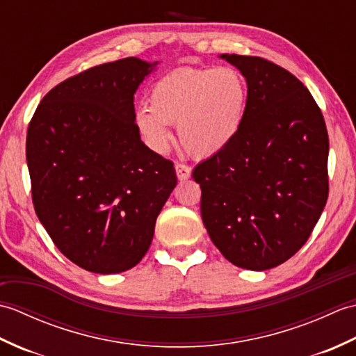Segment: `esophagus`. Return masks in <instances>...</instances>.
I'll use <instances>...</instances> for the list:
<instances>
[{"mask_svg": "<svg viewBox=\"0 0 356 356\" xmlns=\"http://www.w3.org/2000/svg\"><path fill=\"white\" fill-rule=\"evenodd\" d=\"M174 168H176V172H177V177L180 180H186L188 177L191 176V168L188 166L186 163H180L177 162L176 165H174Z\"/></svg>", "mask_w": 356, "mask_h": 356, "instance_id": "obj_1", "label": "esophagus"}]
</instances>
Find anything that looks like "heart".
<instances>
[{
    "mask_svg": "<svg viewBox=\"0 0 356 356\" xmlns=\"http://www.w3.org/2000/svg\"><path fill=\"white\" fill-rule=\"evenodd\" d=\"M246 97L245 79L231 67H182L154 82L149 110L138 111L136 120L156 151L162 153L171 142L166 124H177L180 145L194 157H211L236 139Z\"/></svg>",
    "mask_w": 356,
    "mask_h": 356,
    "instance_id": "1",
    "label": "heart"
}]
</instances>
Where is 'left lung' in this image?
<instances>
[{
  "instance_id": "8db88e82",
  "label": "left lung",
  "mask_w": 356,
  "mask_h": 356,
  "mask_svg": "<svg viewBox=\"0 0 356 356\" xmlns=\"http://www.w3.org/2000/svg\"><path fill=\"white\" fill-rule=\"evenodd\" d=\"M246 78L245 119L220 153L200 162L203 225L232 264L266 270L300 251L329 194V136L303 82L260 56L222 55Z\"/></svg>"
}]
</instances>
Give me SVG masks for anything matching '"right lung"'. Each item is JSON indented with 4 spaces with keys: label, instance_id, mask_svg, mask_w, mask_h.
<instances>
[{
    "label": "right lung",
    "instance_id": "1",
    "mask_svg": "<svg viewBox=\"0 0 356 356\" xmlns=\"http://www.w3.org/2000/svg\"><path fill=\"white\" fill-rule=\"evenodd\" d=\"M151 67L125 58L74 74L42 97L29 124L36 216L59 251L95 274L142 260L177 184L174 163L140 140L134 122V93Z\"/></svg>",
    "mask_w": 356,
    "mask_h": 356
}]
</instances>
